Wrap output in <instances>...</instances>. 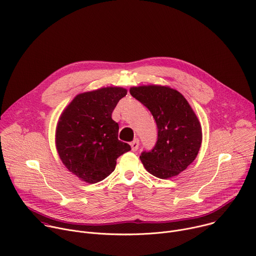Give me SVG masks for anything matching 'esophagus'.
Instances as JSON below:
<instances>
[{"mask_svg": "<svg viewBox=\"0 0 256 256\" xmlns=\"http://www.w3.org/2000/svg\"><path fill=\"white\" fill-rule=\"evenodd\" d=\"M138 140L134 138L132 142H130V147H132V151L136 152L138 149Z\"/></svg>", "mask_w": 256, "mask_h": 256, "instance_id": "1", "label": "esophagus"}]
</instances>
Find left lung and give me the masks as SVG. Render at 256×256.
Returning <instances> with one entry per match:
<instances>
[{
	"label": "left lung",
	"instance_id": "8db88e82",
	"mask_svg": "<svg viewBox=\"0 0 256 256\" xmlns=\"http://www.w3.org/2000/svg\"><path fill=\"white\" fill-rule=\"evenodd\" d=\"M130 92L149 109L158 128L155 147L140 156L144 167L161 179L178 175L194 161L202 144V126L192 108L167 86H138Z\"/></svg>",
	"mask_w": 256,
	"mask_h": 256
}]
</instances>
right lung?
I'll list each match as a JSON object with an SVG mask.
<instances>
[{"instance_id": "right-lung-1", "label": "right lung", "mask_w": 256, "mask_h": 256, "mask_svg": "<svg viewBox=\"0 0 256 256\" xmlns=\"http://www.w3.org/2000/svg\"><path fill=\"white\" fill-rule=\"evenodd\" d=\"M126 90L106 87L77 95L62 114L56 132L58 156L77 177L96 184L110 175L116 159L130 146L118 140V124L112 118Z\"/></svg>"}]
</instances>
